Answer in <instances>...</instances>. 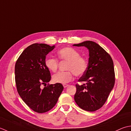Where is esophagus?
I'll use <instances>...</instances> for the list:
<instances>
[{"label":"esophagus","instance_id":"obj_1","mask_svg":"<svg viewBox=\"0 0 131 131\" xmlns=\"http://www.w3.org/2000/svg\"><path fill=\"white\" fill-rule=\"evenodd\" d=\"M68 86H69V85H68V84H63L64 88H67V87Z\"/></svg>","mask_w":131,"mask_h":131}]
</instances>
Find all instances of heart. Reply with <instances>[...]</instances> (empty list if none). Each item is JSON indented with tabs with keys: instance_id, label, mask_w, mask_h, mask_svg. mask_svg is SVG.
<instances>
[{
	"instance_id": "1",
	"label": "heart",
	"mask_w": 131,
	"mask_h": 131,
	"mask_svg": "<svg viewBox=\"0 0 131 131\" xmlns=\"http://www.w3.org/2000/svg\"><path fill=\"white\" fill-rule=\"evenodd\" d=\"M60 60L68 61L65 72H59L52 76V80L55 83L65 84L71 81L73 73L76 76H81L85 73L87 68V62L85 59L80 56L79 52L71 47H64L57 52ZM45 65L50 71L54 72L57 70L58 61L53 58H47Z\"/></svg>"
}]
</instances>
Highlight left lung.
Returning <instances> with one entry per match:
<instances>
[{
	"mask_svg": "<svg viewBox=\"0 0 131 131\" xmlns=\"http://www.w3.org/2000/svg\"><path fill=\"white\" fill-rule=\"evenodd\" d=\"M74 46H84L89 50L86 71L79 79L85 84H76L74 99L81 108L94 111L102 107L107 99L115 84L114 63L110 55L94 42L86 41Z\"/></svg>",
	"mask_w": 131,
	"mask_h": 131,
	"instance_id": "8db88e82",
	"label": "left lung"
}]
</instances>
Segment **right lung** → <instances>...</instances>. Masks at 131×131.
<instances>
[{"label": "right lung", "mask_w": 131, "mask_h": 131, "mask_svg": "<svg viewBox=\"0 0 131 131\" xmlns=\"http://www.w3.org/2000/svg\"><path fill=\"white\" fill-rule=\"evenodd\" d=\"M54 48L55 45L32 44L23 51L15 64L18 94L31 110L38 113H46L54 107L64 88L59 83L46 86L51 74L45 65V59Z\"/></svg>", "instance_id": "right-lung-1"}]
</instances>
